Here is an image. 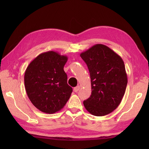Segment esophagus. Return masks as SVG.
<instances>
[{"label": "esophagus", "mask_w": 149, "mask_h": 149, "mask_svg": "<svg viewBox=\"0 0 149 149\" xmlns=\"http://www.w3.org/2000/svg\"><path fill=\"white\" fill-rule=\"evenodd\" d=\"M79 89H80V86H76V87L74 88V91L75 93H77V92L79 91Z\"/></svg>", "instance_id": "34e87169"}]
</instances>
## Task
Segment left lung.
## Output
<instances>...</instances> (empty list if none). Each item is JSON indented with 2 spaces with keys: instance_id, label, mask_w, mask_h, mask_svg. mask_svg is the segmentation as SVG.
Segmentation results:
<instances>
[{
  "instance_id": "left-lung-1",
  "label": "left lung",
  "mask_w": 149,
  "mask_h": 149,
  "mask_svg": "<svg viewBox=\"0 0 149 149\" xmlns=\"http://www.w3.org/2000/svg\"><path fill=\"white\" fill-rule=\"evenodd\" d=\"M90 74L91 95L83 101L89 113L103 116L115 110L123 99L127 76L121 57L108 47L96 44L80 54Z\"/></svg>"
}]
</instances>
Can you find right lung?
Masks as SVG:
<instances>
[{
	"instance_id": "1",
	"label": "right lung",
	"mask_w": 149,
	"mask_h": 149,
	"mask_svg": "<svg viewBox=\"0 0 149 149\" xmlns=\"http://www.w3.org/2000/svg\"><path fill=\"white\" fill-rule=\"evenodd\" d=\"M65 55L49 51L31 61L24 76L25 88L29 100L38 110L53 114L63 107L73 89L67 83L63 68Z\"/></svg>"
}]
</instances>
